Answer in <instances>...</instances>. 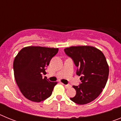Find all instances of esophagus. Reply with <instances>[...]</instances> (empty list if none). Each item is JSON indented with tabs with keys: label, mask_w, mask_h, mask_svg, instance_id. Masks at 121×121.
Masks as SVG:
<instances>
[{
	"label": "esophagus",
	"mask_w": 121,
	"mask_h": 121,
	"mask_svg": "<svg viewBox=\"0 0 121 121\" xmlns=\"http://www.w3.org/2000/svg\"><path fill=\"white\" fill-rule=\"evenodd\" d=\"M64 86H65V87L66 88H70L71 85H64Z\"/></svg>",
	"instance_id": "esophagus-1"
}]
</instances>
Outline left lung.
<instances>
[{"label": "left lung", "instance_id": "8db88e82", "mask_svg": "<svg viewBox=\"0 0 121 121\" xmlns=\"http://www.w3.org/2000/svg\"><path fill=\"white\" fill-rule=\"evenodd\" d=\"M66 54L78 67L76 74L81 76V84L73 86L76 95L70 99L84 105L98 98L105 88L109 74L108 65L102 51L91 46H72L64 49Z\"/></svg>", "mask_w": 121, "mask_h": 121}]
</instances>
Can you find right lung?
<instances>
[{
  "label": "right lung",
  "mask_w": 121,
  "mask_h": 121,
  "mask_svg": "<svg viewBox=\"0 0 121 121\" xmlns=\"http://www.w3.org/2000/svg\"><path fill=\"white\" fill-rule=\"evenodd\" d=\"M57 48L29 46L24 47L15 57L13 62L14 78L22 95L33 102H40L50 96L57 82L46 78L45 68L57 54Z\"/></svg>",
  "instance_id": "right-lung-1"
}]
</instances>
